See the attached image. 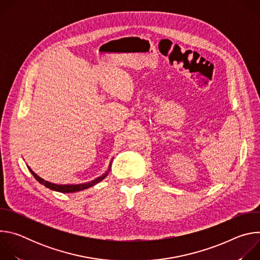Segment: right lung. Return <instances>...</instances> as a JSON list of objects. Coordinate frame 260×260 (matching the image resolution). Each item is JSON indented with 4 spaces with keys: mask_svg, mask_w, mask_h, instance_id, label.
Returning <instances> with one entry per match:
<instances>
[{
    "mask_svg": "<svg viewBox=\"0 0 260 260\" xmlns=\"http://www.w3.org/2000/svg\"><path fill=\"white\" fill-rule=\"evenodd\" d=\"M111 164H112V161L110 162L109 165V168L107 170V172L105 174H103L102 176L98 177L96 179L90 181V182H87V183H81V184H66V185H59V184H54V183H51V182H48L44 179H42L41 177H39L37 174H35L29 167L28 170L30 171L31 175L35 177V179L38 181L39 183H41L42 185H44L45 187L51 189V190H54V191H58V192H62V193H70V192H76V191H81V190H84V189H87L91 186H93V185L98 184L99 182H101L103 179H105L107 177V175L109 174L110 172V169H111Z\"/></svg>",
    "mask_w": 260,
    "mask_h": 260,
    "instance_id": "right-lung-1",
    "label": "right lung"
}]
</instances>
